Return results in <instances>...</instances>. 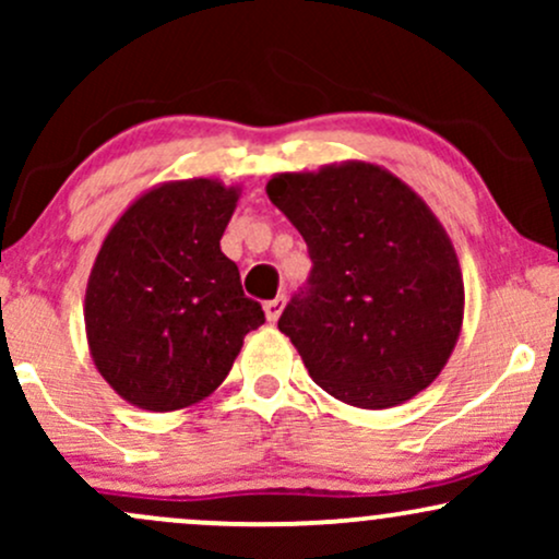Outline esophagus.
Here are the masks:
<instances>
[{
  "mask_svg": "<svg viewBox=\"0 0 559 559\" xmlns=\"http://www.w3.org/2000/svg\"><path fill=\"white\" fill-rule=\"evenodd\" d=\"M284 305H286L284 297H275V299H271V301H265V318H267V323H275V320L281 318V312H284Z\"/></svg>",
  "mask_w": 559,
  "mask_h": 559,
  "instance_id": "1",
  "label": "esophagus"
}]
</instances>
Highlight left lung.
<instances>
[{"label": "left lung", "instance_id": "1", "mask_svg": "<svg viewBox=\"0 0 559 559\" xmlns=\"http://www.w3.org/2000/svg\"><path fill=\"white\" fill-rule=\"evenodd\" d=\"M265 191L310 249V281L278 329L312 381L362 409L431 386L465 316L457 252L431 207L362 159L275 173Z\"/></svg>", "mask_w": 559, "mask_h": 559}]
</instances>
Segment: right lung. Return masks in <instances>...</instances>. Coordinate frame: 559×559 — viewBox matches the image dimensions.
I'll list each match as a JSON object with an SVG mask.
<instances>
[{
  "label": "right lung",
  "mask_w": 559,
  "mask_h": 559,
  "mask_svg": "<svg viewBox=\"0 0 559 559\" xmlns=\"http://www.w3.org/2000/svg\"><path fill=\"white\" fill-rule=\"evenodd\" d=\"M239 194L217 178L152 186L102 241L83 301L88 352L133 407L202 402L226 381L243 336L265 323L221 252Z\"/></svg>",
  "instance_id": "1"
}]
</instances>
